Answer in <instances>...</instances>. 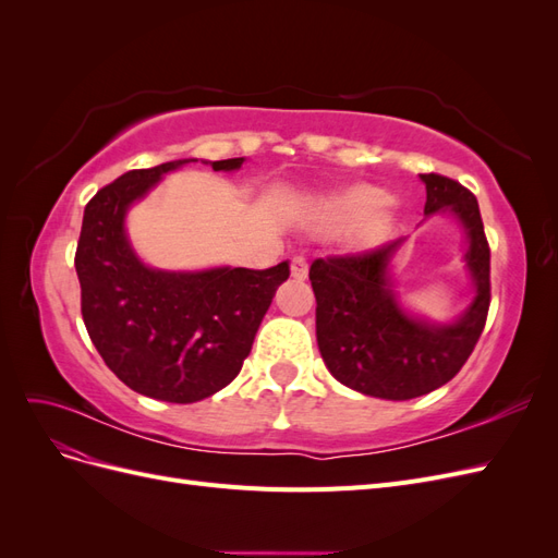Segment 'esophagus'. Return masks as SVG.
I'll return each instance as SVG.
<instances>
[{"mask_svg": "<svg viewBox=\"0 0 558 558\" xmlns=\"http://www.w3.org/2000/svg\"><path fill=\"white\" fill-rule=\"evenodd\" d=\"M307 275H310V267H307V260L302 258V256H295L293 260H291V277L293 279H307Z\"/></svg>", "mask_w": 558, "mask_h": 558, "instance_id": "34e87169", "label": "esophagus"}]
</instances>
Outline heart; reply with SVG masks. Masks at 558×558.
<instances>
[{
	"instance_id": "obj_1",
	"label": "heart",
	"mask_w": 558,
	"mask_h": 558,
	"mask_svg": "<svg viewBox=\"0 0 558 558\" xmlns=\"http://www.w3.org/2000/svg\"><path fill=\"white\" fill-rule=\"evenodd\" d=\"M400 209V199L381 193L373 183H349L320 195L314 205V226L324 232H337L359 221L356 238L363 244L377 242L391 230Z\"/></svg>"
}]
</instances>
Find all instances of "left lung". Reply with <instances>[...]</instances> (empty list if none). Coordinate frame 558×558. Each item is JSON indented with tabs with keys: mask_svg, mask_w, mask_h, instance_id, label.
<instances>
[{
	"mask_svg": "<svg viewBox=\"0 0 558 558\" xmlns=\"http://www.w3.org/2000/svg\"><path fill=\"white\" fill-rule=\"evenodd\" d=\"M426 221L451 216L465 234L463 267L470 302L447 320L412 312L396 291V265L408 240L363 256L314 260L316 342L330 375L369 398L412 400L447 384L475 349L486 324L488 244L475 195L459 181L418 174Z\"/></svg>",
	"mask_w": 558,
	"mask_h": 558,
	"instance_id": "left-lung-1",
	"label": "left lung"
}]
</instances>
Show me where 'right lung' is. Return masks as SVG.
Here are the masks:
<instances>
[{
  "label": "right lung",
  "mask_w": 558,
  "mask_h": 558,
  "mask_svg": "<svg viewBox=\"0 0 558 558\" xmlns=\"http://www.w3.org/2000/svg\"><path fill=\"white\" fill-rule=\"evenodd\" d=\"M199 158L132 170L86 205L76 246L81 312L99 356L142 396L189 404L240 375L253 337L291 267L162 269L140 258L128 214L156 185ZM246 158L199 160L238 172Z\"/></svg>",
  "instance_id": "1"
}]
</instances>
